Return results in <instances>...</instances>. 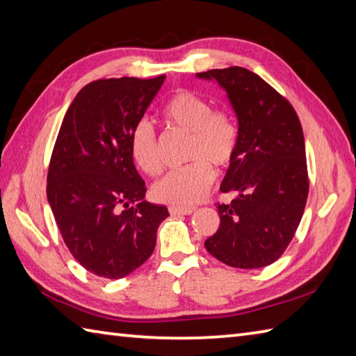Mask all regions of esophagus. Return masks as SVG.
I'll return each instance as SVG.
<instances>
[{"instance_id":"esophagus-1","label":"esophagus","mask_w":356,"mask_h":356,"mask_svg":"<svg viewBox=\"0 0 356 356\" xmlns=\"http://www.w3.org/2000/svg\"><path fill=\"white\" fill-rule=\"evenodd\" d=\"M171 216H191L195 208L193 207H170L168 208Z\"/></svg>"}]
</instances>
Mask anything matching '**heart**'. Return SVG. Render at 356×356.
<instances>
[{
	"label": "heart",
	"mask_w": 356,
	"mask_h": 356,
	"mask_svg": "<svg viewBox=\"0 0 356 356\" xmlns=\"http://www.w3.org/2000/svg\"><path fill=\"white\" fill-rule=\"evenodd\" d=\"M163 118L171 127L190 134L185 168L171 171L153 186L159 202L172 207H190L205 197L216 179V168H226L238 147V128L226 110L213 108L205 97L190 90L174 93L163 107ZM130 153L134 163L157 176L163 165L154 127L139 120L130 134Z\"/></svg>",
	"instance_id": "heart-1"
}]
</instances>
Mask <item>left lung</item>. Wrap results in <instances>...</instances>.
Here are the masks:
<instances>
[{
    "mask_svg": "<svg viewBox=\"0 0 356 356\" xmlns=\"http://www.w3.org/2000/svg\"><path fill=\"white\" fill-rule=\"evenodd\" d=\"M216 79L238 118V147L222 182L231 203H217L220 226L205 241L217 260L264 268L283 255L305 213L309 176L305 136L291 102L243 67L197 73Z\"/></svg>",
    "mask_w": 356,
    "mask_h": 356,
    "instance_id": "1",
    "label": "left lung"
}]
</instances>
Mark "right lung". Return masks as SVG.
<instances>
[{"label": "right lung", "instance_id": "add662e5", "mask_svg": "<svg viewBox=\"0 0 356 356\" xmlns=\"http://www.w3.org/2000/svg\"><path fill=\"white\" fill-rule=\"evenodd\" d=\"M165 74L90 82L63 119L47 172V199L64 243L82 268L118 280L145 263L165 207L143 199L145 182L130 153L133 127ZM139 201L136 207L131 203Z\"/></svg>", "mask_w": 356, "mask_h": 356}]
</instances>
